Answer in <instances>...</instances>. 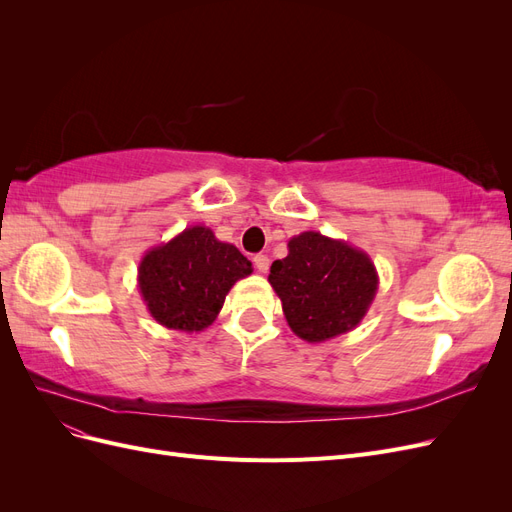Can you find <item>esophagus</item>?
I'll list each match as a JSON object with an SVG mask.
<instances>
[{
	"label": "esophagus",
	"instance_id": "34e87169",
	"mask_svg": "<svg viewBox=\"0 0 512 512\" xmlns=\"http://www.w3.org/2000/svg\"><path fill=\"white\" fill-rule=\"evenodd\" d=\"M269 265H271V260H269L267 254L254 256V267H256L258 273H267V271H269Z\"/></svg>",
	"mask_w": 512,
	"mask_h": 512
}]
</instances>
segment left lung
<instances>
[{
    "label": "left lung",
    "mask_w": 512,
    "mask_h": 512,
    "mask_svg": "<svg viewBox=\"0 0 512 512\" xmlns=\"http://www.w3.org/2000/svg\"><path fill=\"white\" fill-rule=\"evenodd\" d=\"M269 284L292 333L320 344L365 318L378 292V271L359 247L307 230L288 241L286 258L273 262Z\"/></svg>",
    "instance_id": "left-lung-1"
}]
</instances>
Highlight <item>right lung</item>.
Returning <instances> with one entry per match:
<instances>
[{
    "mask_svg": "<svg viewBox=\"0 0 512 512\" xmlns=\"http://www.w3.org/2000/svg\"><path fill=\"white\" fill-rule=\"evenodd\" d=\"M252 271V262L235 245L196 224L145 252L138 290L162 327L198 333L218 318L230 288Z\"/></svg>",
    "mask_w": 512,
    "mask_h": 512,
    "instance_id": "right-lung-1",
    "label": "right lung"
}]
</instances>
